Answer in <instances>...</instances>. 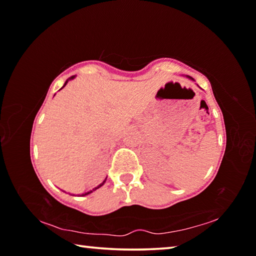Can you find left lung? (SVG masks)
Listing matches in <instances>:
<instances>
[{
  "instance_id": "1",
  "label": "left lung",
  "mask_w": 256,
  "mask_h": 256,
  "mask_svg": "<svg viewBox=\"0 0 256 256\" xmlns=\"http://www.w3.org/2000/svg\"><path fill=\"white\" fill-rule=\"evenodd\" d=\"M188 76V79H190V80H193V81H194V79H193V78H190V76Z\"/></svg>"
}]
</instances>
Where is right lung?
I'll use <instances>...</instances> for the list:
<instances>
[{
    "label": "right lung",
    "instance_id": "1",
    "mask_svg": "<svg viewBox=\"0 0 256 256\" xmlns=\"http://www.w3.org/2000/svg\"><path fill=\"white\" fill-rule=\"evenodd\" d=\"M74 78H76V76H72L71 78H68V79L66 81V84H64V86H62V88H64V86H66V84H68V81H70V80H73V79H74ZM62 88H60V89H62ZM106 180H107V177H106V178L105 180H102V183H100V184H99L98 186H96V188H92V190H88V192H86V193H84V194H81V196H88V194H90V193H92L94 192V190H98L99 188H102V186L104 185V184H105V182H106Z\"/></svg>",
    "mask_w": 256,
    "mask_h": 256
}]
</instances>
